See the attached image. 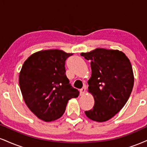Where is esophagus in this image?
I'll use <instances>...</instances> for the list:
<instances>
[{"mask_svg":"<svg viewBox=\"0 0 147 147\" xmlns=\"http://www.w3.org/2000/svg\"><path fill=\"white\" fill-rule=\"evenodd\" d=\"M86 86H84V88H82L80 90V94H81V95L84 94L86 92Z\"/></svg>","mask_w":147,"mask_h":147,"instance_id":"obj_1","label":"esophagus"}]
</instances>
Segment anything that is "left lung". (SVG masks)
Wrapping results in <instances>:
<instances>
[{
  "instance_id": "8db88e82",
  "label": "left lung",
  "mask_w": 147,
  "mask_h": 147,
  "mask_svg": "<svg viewBox=\"0 0 147 147\" xmlns=\"http://www.w3.org/2000/svg\"><path fill=\"white\" fill-rule=\"evenodd\" d=\"M81 55L91 61L88 92L94 105L86 111L87 117L105 122L114 116L126 104L134 87V77L129 59L118 50L96 49Z\"/></svg>"
}]
</instances>
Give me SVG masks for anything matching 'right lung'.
I'll list each match as a JSON object with an SVG mask.
<instances>
[{"instance_id": "obj_1", "label": "right lung", "mask_w": 147, "mask_h": 147, "mask_svg": "<svg viewBox=\"0 0 147 147\" xmlns=\"http://www.w3.org/2000/svg\"><path fill=\"white\" fill-rule=\"evenodd\" d=\"M72 53L57 50L35 53L24 61L19 84L24 102L37 117L46 122L61 117L70 98L78 97L66 75L65 62Z\"/></svg>"}]
</instances>
